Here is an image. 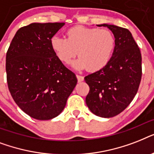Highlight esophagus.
<instances>
[{
	"instance_id": "1",
	"label": "esophagus",
	"mask_w": 154,
	"mask_h": 154,
	"mask_svg": "<svg viewBox=\"0 0 154 154\" xmlns=\"http://www.w3.org/2000/svg\"><path fill=\"white\" fill-rule=\"evenodd\" d=\"M77 78L78 82H83V80H84V77H83V76H81V75H78V74L77 75Z\"/></svg>"
}]
</instances>
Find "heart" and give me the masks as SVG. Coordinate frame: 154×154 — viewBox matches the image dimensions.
Returning a JSON list of instances; mask_svg holds the SVG:
<instances>
[{"label":"heart","mask_w":154,"mask_h":154,"mask_svg":"<svg viewBox=\"0 0 154 154\" xmlns=\"http://www.w3.org/2000/svg\"><path fill=\"white\" fill-rule=\"evenodd\" d=\"M67 38L54 35L51 48L59 59L69 64L75 56H80L72 67L82 70L89 68L99 71L109 64L116 47L113 33L106 29L75 26L66 32Z\"/></svg>","instance_id":"b5f03b06"}]
</instances>
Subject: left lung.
<instances>
[{
  "instance_id": "left-lung-1",
  "label": "left lung",
  "mask_w": 154,
  "mask_h": 154,
  "mask_svg": "<svg viewBox=\"0 0 154 154\" xmlns=\"http://www.w3.org/2000/svg\"><path fill=\"white\" fill-rule=\"evenodd\" d=\"M97 26L107 27L113 33L116 47L105 68L85 77L89 86L85 102L94 114L109 118L122 112L137 94L141 79V54L127 29L109 24Z\"/></svg>"
}]
</instances>
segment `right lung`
I'll use <instances>...</instances> for the list:
<instances>
[{"instance_id":"1","label":"right lung","mask_w":154,"mask_h":154,"mask_svg":"<svg viewBox=\"0 0 154 154\" xmlns=\"http://www.w3.org/2000/svg\"><path fill=\"white\" fill-rule=\"evenodd\" d=\"M65 23H32L16 32L6 54L7 82L20 109L32 118L53 119L62 112L77 83L51 48Z\"/></svg>"}]
</instances>
